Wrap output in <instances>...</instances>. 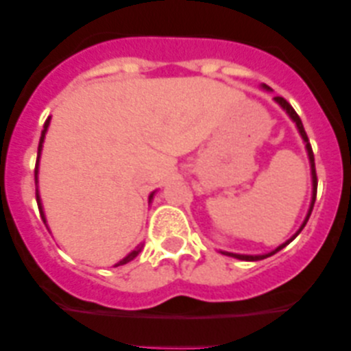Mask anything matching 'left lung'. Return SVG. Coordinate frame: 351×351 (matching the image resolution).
I'll return each instance as SVG.
<instances>
[{
	"instance_id": "8db88e82",
	"label": "left lung",
	"mask_w": 351,
	"mask_h": 351,
	"mask_svg": "<svg viewBox=\"0 0 351 351\" xmlns=\"http://www.w3.org/2000/svg\"><path fill=\"white\" fill-rule=\"evenodd\" d=\"M263 88H265V90H270V88H268L267 84H263ZM275 101H277V104L280 105V107L284 108L287 113H289V117H290V119H292L293 122H295L297 129H299V134H300V136H302L304 143H306V149H307V154H309V161H311V175H313V200H311V207H309V212H307L306 219H304V222H302V226H300V228H299V231H297L295 234H293L292 238L289 239V241H285L284 244H280V246H278L277 250L270 251V253H267V254H236V253H228V251H222V254H228V256L238 258V260H244V261H258V260H263V258H268V256H271V254H275V253H277V251H280L282 247H285L287 244H289L290 241H293V239L297 238V234H299V232L302 231V229H304V226L307 224V221H309V215H311V212H313L314 202H316V193H317V176H316V165H314V154H313V147H311V144H309V137H307L306 130H304L302 120H300V117L297 115V112H295V110L292 108V105H290L289 101L285 100V98H282V97H275Z\"/></svg>"
}]
</instances>
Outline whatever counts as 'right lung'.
Segmentation results:
<instances>
[{"instance_id":"add662e5","label":"right lung","mask_w":351,"mask_h":351,"mask_svg":"<svg viewBox=\"0 0 351 351\" xmlns=\"http://www.w3.org/2000/svg\"><path fill=\"white\" fill-rule=\"evenodd\" d=\"M49 123H51V119H47L45 120V123H44V130H42V136H40V143H38V153H37V162H35V185H37V175H38V159H40V151H42V144H44V137H45V132H47V127H49ZM35 195H37V205H38V212H40V217H42V221H44V224H45V215H44V208H42V202H40V195H38V189H37V192H35ZM153 195H154V192L151 193L149 195V202L153 200ZM139 251H141V247H137V250H134L132 253H129L127 254L125 258H123V260H120L119 263L115 265V267H119V265H125V263H129V261H132L134 258L137 256V254H139Z\"/></svg>"}]
</instances>
